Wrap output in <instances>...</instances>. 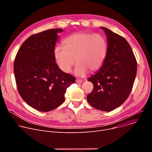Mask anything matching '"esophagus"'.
Wrapping results in <instances>:
<instances>
[{
  "label": "esophagus",
  "mask_w": 152,
  "mask_h": 152,
  "mask_svg": "<svg viewBox=\"0 0 152 152\" xmlns=\"http://www.w3.org/2000/svg\"><path fill=\"white\" fill-rule=\"evenodd\" d=\"M76 83H81L83 82V80H82V79H77L76 80Z\"/></svg>",
  "instance_id": "34e87169"
}]
</instances>
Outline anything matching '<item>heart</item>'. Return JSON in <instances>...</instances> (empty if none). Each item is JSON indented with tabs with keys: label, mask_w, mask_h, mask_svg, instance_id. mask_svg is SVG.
<instances>
[{
	"label": "heart",
	"mask_w": 152,
	"mask_h": 152,
	"mask_svg": "<svg viewBox=\"0 0 152 152\" xmlns=\"http://www.w3.org/2000/svg\"><path fill=\"white\" fill-rule=\"evenodd\" d=\"M62 44L63 47L55 48L54 55L59 67L65 73L71 71L75 59V73L79 76L99 70L105 61L107 45L100 34L76 33L65 39Z\"/></svg>",
	"instance_id": "b5f03b06"
}]
</instances>
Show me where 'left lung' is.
I'll use <instances>...</instances> for the list:
<instances>
[{"label":"left lung","mask_w":152,"mask_h":152,"mask_svg":"<svg viewBox=\"0 0 152 152\" xmlns=\"http://www.w3.org/2000/svg\"><path fill=\"white\" fill-rule=\"evenodd\" d=\"M107 38L105 61L100 70L88 80L94 86L88 102L103 111H111L121 105L131 93L135 79L137 63L126 39L102 27Z\"/></svg>","instance_id":"1"}]
</instances>
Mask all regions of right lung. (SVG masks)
Instances as JSON below:
<instances>
[{"mask_svg": "<svg viewBox=\"0 0 152 152\" xmlns=\"http://www.w3.org/2000/svg\"><path fill=\"white\" fill-rule=\"evenodd\" d=\"M62 29H52L30 36L15 56L14 73L18 91L34 109L50 111L65 100L75 77L63 72L55 62L54 49Z\"/></svg>", "mask_w": 152, "mask_h": 152, "instance_id": "add662e5", "label": "right lung"}]
</instances>
